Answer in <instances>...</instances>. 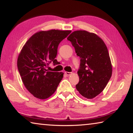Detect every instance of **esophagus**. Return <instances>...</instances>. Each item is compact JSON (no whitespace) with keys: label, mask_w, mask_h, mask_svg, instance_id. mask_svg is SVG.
Here are the masks:
<instances>
[{"label":"esophagus","mask_w":133,"mask_h":133,"mask_svg":"<svg viewBox=\"0 0 133 133\" xmlns=\"http://www.w3.org/2000/svg\"><path fill=\"white\" fill-rule=\"evenodd\" d=\"M71 73H72L71 72H68V71H66V72H65V74H66V75L67 76L71 75Z\"/></svg>","instance_id":"34e87169"}]
</instances>
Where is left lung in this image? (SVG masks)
Instances as JSON below:
<instances>
[{"instance_id":"8db88e82","label":"left lung","mask_w":133,"mask_h":133,"mask_svg":"<svg viewBox=\"0 0 133 133\" xmlns=\"http://www.w3.org/2000/svg\"><path fill=\"white\" fill-rule=\"evenodd\" d=\"M80 58L76 87L81 95L92 99L103 91L112 75L107 46L97 35L85 30L75 31L67 37Z\"/></svg>"}]
</instances>
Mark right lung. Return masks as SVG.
I'll return each instance as SVG.
<instances>
[{"mask_svg": "<svg viewBox=\"0 0 133 133\" xmlns=\"http://www.w3.org/2000/svg\"><path fill=\"white\" fill-rule=\"evenodd\" d=\"M70 30L40 31L33 35L22 48L17 58V68L24 86L33 96L49 97L63 77L62 72L49 71L47 67L57 63L58 46Z\"/></svg>", "mask_w": 133, "mask_h": 133, "instance_id": "right-lung-1", "label": "right lung"}]
</instances>
